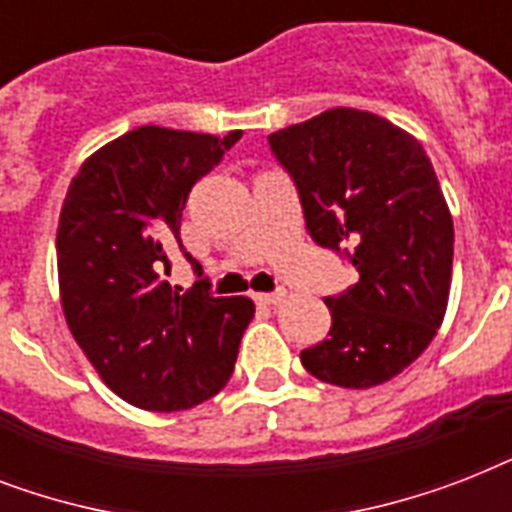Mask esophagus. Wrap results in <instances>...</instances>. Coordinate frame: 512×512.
<instances>
[{
	"label": "esophagus",
	"instance_id": "1",
	"mask_svg": "<svg viewBox=\"0 0 512 512\" xmlns=\"http://www.w3.org/2000/svg\"><path fill=\"white\" fill-rule=\"evenodd\" d=\"M284 297H287V292H284V289H276V292L255 295V300L257 303H265V305H279V303H284Z\"/></svg>",
	"mask_w": 512,
	"mask_h": 512
}]
</instances>
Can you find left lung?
<instances>
[{"label":"left lung","mask_w":512,"mask_h":512,"mask_svg":"<svg viewBox=\"0 0 512 512\" xmlns=\"http://www.w3.org/2000/svg\"><path fill=\"white\" fill-rule=\"evenodd\" d=\"M268 146L295 183L308 236L358 271L324 297L332 329L300 361L340 388L393 380L436 337L452 281L454 225L428 154L356 108L273 132Z\"/></svg>","instance_id":"8db88e82"}]
</instances>
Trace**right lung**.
<instances>
[{
    "mask_svg": "<svg viewBox=\"0 0 512 512\" xmlns=\"http://www.w3.org/2000/svg\"><path fill=\"white\" fill-rule=\"evenodd\" d=\"M241 138L138 127L71 180L58 225L60 300L68 329L106 385L148 412H180L231 380L249 297H215L180 241L193 183ZM177 243L200 281L188 293L158 279Z\"/></svg>",
    "mask_w": 512,
    "mask_h": 512,
    "instance_id": "right-lung-1",
    "label": "right lung"
}]
</instances>
